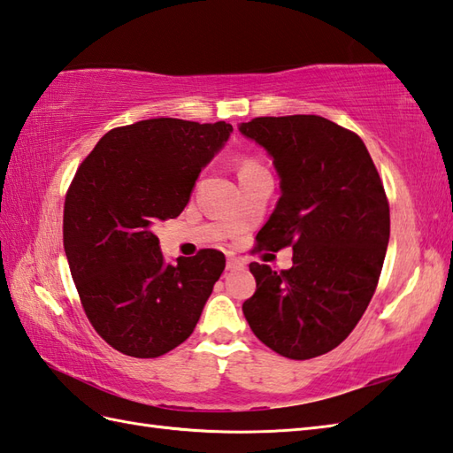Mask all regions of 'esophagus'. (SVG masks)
Returning <instances> with one entry per match:
<instances>
[{"instance_id":"1","label":"esophagus","mask_w":453,"mask_h":453,"mask_svg":"<svg viewBox=\"0 0 453 453\" xmlns=\"http://www.w3.org/2000/svg\"><path fill=\"white\" fill-rule=\"evenodd\" d=\"M243 266H245V261L242 257L227 255V265H226L227 271H237V268H243Z\"/></svg>"}]
</instances>
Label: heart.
I'll return each mask as SVG.
<instances>
[{"label":"heart","instance_id":"heart-1","mask_svg":"<svg viewBox=\"0 0 453 453\" xmlns=\"http://www.w3.org/2000/svg\"><path fill=\"white\" fill-rule=\"evenodd\" d=\"M251 169H258V163H255L253 159H245V161L242 163V169H239V173L251 171Z\"/></svg>","mask_w":453,"mask_h":453}]
</instances>
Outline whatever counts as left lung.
Masks as SVG:
<instances>
[{
  "instance_id": "1",
  "label": "left lung",
  "mask_w": 453,
  "mask_h": 453,
  "mask_svg": "<svg viewBox=\"0 0 453 453\" xmlns=\"http://www.w3.org/2000/svg\"><path fill=\"white\" fill-rule=\"evenodd\" d=\"M239 132L280 179L258 251L294 249L288 271L249 265L257 290L243 315L268 349L310 360L339 346L372 300L389 243L386 190L364 142L323 117H261Z\"/></svg>"
}]
</instances>
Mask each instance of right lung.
Listing matches in <instances>:
<instances>
[{
	"label": "right lung",
	"instance_id": "right-lung-1",
	"mask_svg": "<svg viewBox=\"0 0 453 453\" xmlns=\"http://www.w3.org/2000/svg\"><path fill=\"white\" fill-rule=\"evenodd\" d=\"M234 127L150 119L104 134L75 173L64 251L91 325L119 352L157 358L185 342L226 268L224 253L167 263L156 227L188 204Z\"/></svg>",
	"mask_w": 453,
	"mask_h": 453
}]
</instances>
